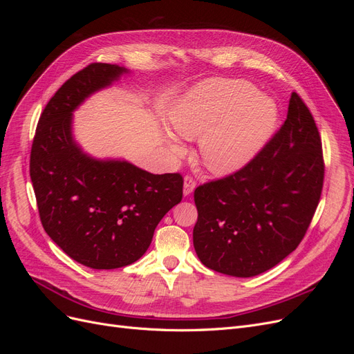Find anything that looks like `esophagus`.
Segmentation results:
<instances>
[{"label":"esophagus","instance_id":"obj_1","mask_svg":"<svg viewBox=\"0 0 354 354\" xmlns=\"http://www.w3.org/2000/svg\"><path fill=\"white\" fill-rule=\"evenodd\" d=\"M195 187H196V181L192 178L190 176H186L185 177V183H183V195L189 196L192 192L195 190Z\"/></svg>","mask_w":354,"mask_h":354}]
</instances>
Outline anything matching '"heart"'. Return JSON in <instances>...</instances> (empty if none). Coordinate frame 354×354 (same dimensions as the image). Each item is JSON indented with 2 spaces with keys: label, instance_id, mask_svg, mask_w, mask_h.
<instances>
[{
  "label": "heart",
  "instance_id": "1",
  "mask_svg": "<svg viewBox=\"0 0 354 354\" xmlns=\"http://www.w3.org/2000/svg\"><path fill=\"white\" fill-rule=\"evenodd\" d=\"M169 122L183 138H199V152L214 174L236 173L259 155L269 140L277 120L274 103L242 80H211L202 82L169 109ZM173 155L186 147L169 137Z\"/></svg>",
  "mask_w": 354,
  "mask_h": 354
}]
</instances>
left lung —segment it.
Listing matches in <instances>:
<instances>
[{
  "label": "left lung",
  "instance_id": "1",
  "mask_svg": "<svg viewBox=\"0 0 354 354\" xmlns=\"http://www.w3.org/2000/svg\"><path fill=\"white\" fill-rule=\"evenodd\" d=\"M324 173L316 122L292 93L281 130L248 165L196 187L194 246L201 263L236 277L281 263L304 238Z\"/></svg>",
  "mask_w": 354,
  "mask_h": 354
}]
</instances>
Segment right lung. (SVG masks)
<instances>
[{"label":"right lung","mask_w":354,"mask_h":354,"mask_svg":"<svg viewBox=\"0 0 354 354\" xmlns=\"http://www.w3.org/2000/svg\"><path fill=\"white\" fill-rule=\"evenodd\" d=\"M91 63L53 95L30 151V180L42 227L72 260L95 270L137 261L158 223L183 198L180 174H152L124 159H97L72 133L73 112L128 73Z\"/></svg>","instance_id":"1"}]
</instances>
